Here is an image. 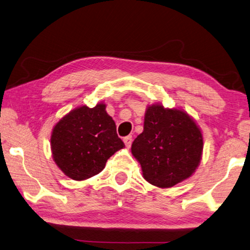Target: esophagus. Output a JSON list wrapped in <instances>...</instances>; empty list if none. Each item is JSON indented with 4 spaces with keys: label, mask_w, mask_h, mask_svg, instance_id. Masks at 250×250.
<instances>
[{
    "label": "esophagus",
    "mask_w": 250,
    "mask_h": 250,
    "mask_svg": "<svg viewBox=\"0 0 250 250\" xmlns=\"http://www.w3.org/2000/svg\"><path fill=\"white\" fill-rule=\"evenodd\" d=\"M123 141H124V143H125L126 147H130L131 142H132V137H131V136H127V137L124 138Z\"/></svg>",
    "instance_id": "34e87169"
}]
</instances>
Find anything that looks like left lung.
Wrapping results in <instances>:
<instances>
[{"label": "left lung", "mask_w": 250, "mask_h": 250, "mask_svg": "<svg viewBox=\"0 0 250 250\" xmlns=\"http://www.w3.org/2000/svg\"><path fill=\"white\" fill-rule=\"evenodd\" d=\"M202 151V132L193 119L184 110L162 104L147 107L143 131L131 144L143 177L160 188L190 177L200 165Z\"/></svg>", "instance_id": "left-lung-1"}]
</instances>
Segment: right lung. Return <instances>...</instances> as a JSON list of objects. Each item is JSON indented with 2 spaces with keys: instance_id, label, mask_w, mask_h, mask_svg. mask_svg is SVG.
I'll return each mask as SVG.
<instances>
[{
  "instance_id": "1",
  "label": "right lung",
  "mask_w": 250,
  "mask_h": 250,
  "mask_svg": "<svg viewBox=\"0 0 250 250\" xmlns=\"http://www.w3.org/2000/svg\"><path fill=\"white\" fill-rule=\"evenodd\" d=\"M124 146L104 103L71 110L55 124L51 134L54 163L75 181L98 174L107 160Z\"/></svg>"
}]
</instances>
